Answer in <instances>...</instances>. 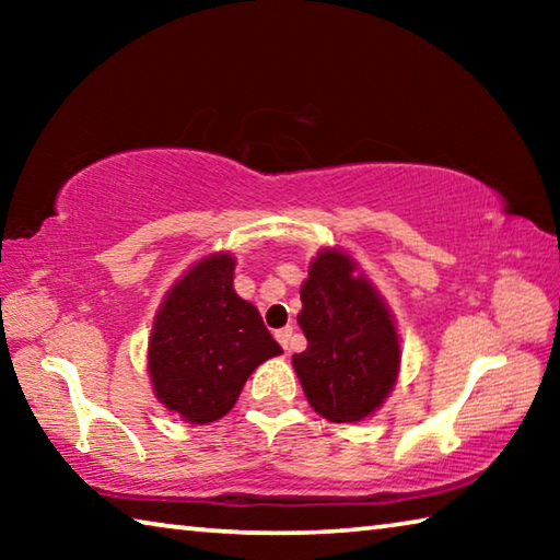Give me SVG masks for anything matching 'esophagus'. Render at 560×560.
<instances>
[{
	"mask_svg": "<svg viewBox=\"0 0 560 560\" xmlns=\"http://www.w3.org/2000/svg\"><path fill=\"white\" fill-rule=\"evenodd\" d=\"M273 336H277V340H279L283 350H289V348H291V336H293V328H291V326H287V328H279L277 334H273Z\"/></svg>",
	"mask_w": 560,
	"mask_h": 560,
	"instance_id": "1",
	"label": "esophagus"
}]
</instances>
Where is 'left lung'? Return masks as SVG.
Returning <instances> with one entry per match:
<instances>
[{"label":"left lung","instance_id":"left-lung-1","mask_svg":"<svg viewBox=\"0 0 560 560\" xmlns=\"http://www.w3.org/2000/svg\"><path fill=\"white\" fill-rule=\"evenodd\" d=\"M299 326L308 346L291 358L308 405L328 422L381 410L400 373V336L381 291L338 246H324L301 283Z\"/></svg>","mask_w":560,"mask_h":560}]
</instances>
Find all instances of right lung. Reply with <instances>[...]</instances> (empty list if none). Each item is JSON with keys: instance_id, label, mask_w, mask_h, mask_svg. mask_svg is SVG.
Instances as JSON below:
<instances>
[{"instance_id": "obj_1", "label": "right lung", "mask_w": 560, "mask_h": 560, "mask_svg": "<svg viewBox=\"0 0 560 560\" xmlns=\"http://www.w3.org/2000/svg\"><path fill=\"white\" fill-rule=\"evenodd\" d=\"M230 252L207 254L160 303L148 340V375L158 402L189 424L232 410L257 368L283 350L254 303L234 291Z\"/></svg>"}]
</instances>
